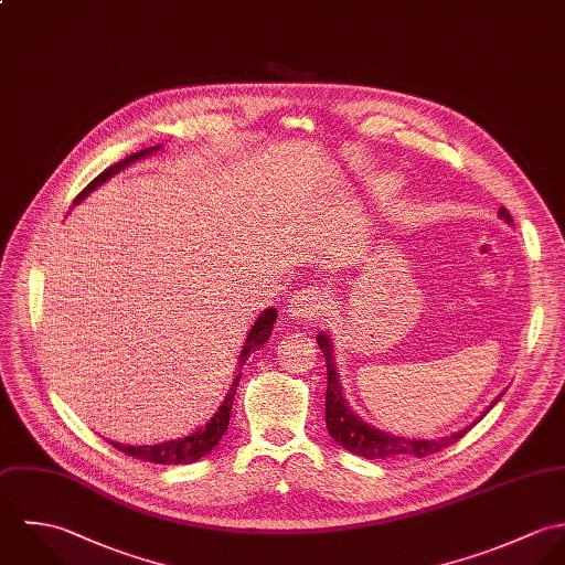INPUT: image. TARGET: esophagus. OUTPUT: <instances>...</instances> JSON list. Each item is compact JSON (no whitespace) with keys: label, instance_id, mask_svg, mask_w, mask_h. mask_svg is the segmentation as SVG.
Instances as JSON below:
<instances>
[{"label":"esophagus","instance_id":"obj_1","mask_svg":"<svg viewBox=\"0 0 565 565\" xmlns=\"http://www.w3.org/2000/svg\"><path fill=\"white\" fill-rule=\"evenodd\" d=\"M328 308H330L328 295L317 286L301 288L299 292L292 295V299L288 303L290 317L306 321V323H319L328 315Z\"/></svg>","mask_w":565,"mask_h":565}]
</instances>
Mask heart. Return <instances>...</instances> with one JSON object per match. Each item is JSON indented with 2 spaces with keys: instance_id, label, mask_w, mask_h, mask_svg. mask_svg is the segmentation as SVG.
I'll use <instances>...</instances> for the list:
<instances>
[{
  "instance_id": "heart-1",
  "label": "heart",
  "mask_w": 565,
  "mask_h": 565,
  "mask_svg": "<svg viewBox=\"0 0 565 565\" xmlns=\"http://www.w3.org/2000/svg\"><path fill=\"white\" fill-rule=\"evenodd\" d=\"M386 188H391V185H388V183H386Z\"/></svg>"
}]
</instances>
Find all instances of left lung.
<instances>
[{"label":"left lung","mask_w":565,"mask_h":565,"mask_svg":"<svg viewBox=\"0 0 565 565\" xmlns=\"http://www.w3.org/2000/svg\"><path fill=\"white\" fill-rule=\"evenodd\" d=\"M500 216L511 225V214L504 207H500ZM317 342H319V347L326 355V366H328V393H326L328 433L344 450L353 451V454L364 456V458H393V456L424 458V456L437 454V451L448 448L451 444H456L471 428L469 426V428H465L456 435H450L446 439H439V441H424V439L415 441V439L393 437V435H386V433H380V430L366 426L360 417L353 415V411L347 406V399L342 397V388H340L339 373H337V366H334L330 339L326 334H317ZM502 395H498V399ZM498 399H493V404Z\"/></svg>","instance_id":"obj_1"}]
</instances>
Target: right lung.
Wrapping results in <instances>:
<instances>
[{"instance_id":"obj_1","label":"right lung","mask_w":565,"mask_h":565,"mask_svg":"<svg viewBox=\"0 0 565 565\" xmlns=\"http://www.w3.org/2000/svg\"><path fill=\"white\" fill-rule=\"evenodd\" d=\"M161 146H152V148H146V150H139L126 159H121L119 163H115L111 168H107L105 172H100L78 196L74 203H81L92 190H96L98 185H103L109 177H114L117 170L126 168L128 163L146 157V154H152L154 150H159ZM277 319V310L275 308H268L259 315V319L255 321V326L250 328L248 337L244 340V347H242V353H239V371L231 384V391L226 393L225 402L223 406L218 408V413L203 426L199 428L196 433H192L190 437H183L179 441H168V444H159V446H121V444H114L111 446L117 448L132 458H139V460H148V462H157V465H188V462H194L199 458H203L205 454L214 450L218 446V441L223 439V435L228 428V417H231V406H233V397H235V391H237V384H239V377H242V364L248 360V355L253 351H257L266 340L270 339V332H273V323Z\"/></svg>"}]
</instances>
